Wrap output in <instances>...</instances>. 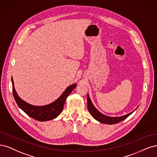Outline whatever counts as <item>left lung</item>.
I'll use <instances>...</instances> for the list:
<instances>
[{"mask_svg": "<svg viewBox=\"0 0 157 157\" xmlns=\"http://www.w3.org/2000/svg\"><path fill=\"white\" fill-rule=\"evenodd\" d=\"M87 108L90 115H91L96 120L99 121V122L101 123L108 124L118 123L121 122V121L125 119L126 118H127L130 114H132L134 112L133 111V112H130V113H128L125 115L121 116V117H109V116H107L102 114V113H100L99 111L94 107L88 94H87Z\"/></svg>", "mask_w": 157, "mask_h": 157, "instance_id": "left-lung-1", "label": "left lung"}]
</instances>
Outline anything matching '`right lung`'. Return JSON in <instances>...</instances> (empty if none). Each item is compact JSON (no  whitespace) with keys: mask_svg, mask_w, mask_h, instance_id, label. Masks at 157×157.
<instances>
[{"mask_svg":"<svg viewBox=\"0 0 157 157\" xmlns=\"http://www.w3.org/2000/svg\"><path fill=\"white\" fill-rule=\"evenodd\" d=\"M12 83L13 97L19 108H21L29 117L39 121H47L56 118L62 112L66 99L77 86L76 83L68 86L60 97L53 102L48 105L38 106L30 104L20 98L15 89L12 78Z\"/></svg>","mask_w":157,"mask_h":157,"instance_id":"obj_1","label":"right lung"}]
</instances>
